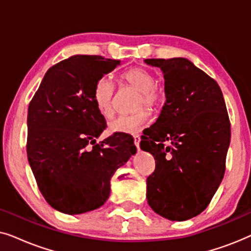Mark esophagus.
Returning a JSON list of instances; mask_svg holds the SVG:
<instances>
[{"mask_svg": "<svg viewBox=\"0 0 251 251\" xmlns=\"http://www.w3.org/2000/svg\"><path fill=\"white\" fill-rule=\"evenodd\" d=\"M133 143H135V146L137 147V150L139 151V143H140V137L138 135L133 136Z\"/></svg>", "mask_w": 251, "mask_h": 251, "instance_id": "obj_1", "label": "esophagus"}]
</instances>
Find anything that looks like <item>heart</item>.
Here are the masks:
<instances>
[{
  "instance_id": "heart-1",
  "label": "heart",
  "mask_w": 251,
  "mask_h": 251,
  "mask_svg": "<svg viewBox=\"0 0 251 251\" xmlns=\"http://www.w3.org/2000/svg\"><path fill=\"white\" fill-rule=\"evenodd\" d=\"M123 78L136 89L142 92L140 105H147L150 107H159L164 100L163 92L156 88L155 77L145 68L135 67L129 70L123 75ZM113 95L114 84L108 76L99 77L94 88V99L98 111L105 118L113 115ZM150 120V113L147 109L133 113L130 115H120L108 123V130L112 133H133L139 132L145 128Z\"/></svg>"
}]
</instances>
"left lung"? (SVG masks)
I'll return each instance as SVG.
<instances>
[{"instance_id":"obj_1","label":"left lung","mask_w":251,"mask_h":251,"mask_svg":"<svg viewBox=\"0 0 251 251\" xmlns=\"http://www.w3.org/2000/svg\"><path fill=\"white\" fill-rule=\"evenodd\" d=\"M144 61L162 71L166 94L160 116L140 143L155 159L147 202L164 218L187 221L208 207L224 177L227 109L217 82L186 58Z\"/></svg>"}]
</instances>
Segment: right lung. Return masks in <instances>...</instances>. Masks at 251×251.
<instances>
[{"instance_id": "1", "label": "right lung", "mask_w": 251, "mask_h": 251, "mask_svg": "<svg viewBox=\"0 0 251 251\" xmlns=\"http://www.w3.org/2000/svg\"><path fill=\"white\" fill-rule=\"evenodd\" d=\"M120 63L72 56L48 70L29 102V166L48 203L64 214L101 207L111 193L112 176L137 152L131 137L123 133L96 143L106 121L96 106L95 84Z\"/></svg>"}]
</instances>
